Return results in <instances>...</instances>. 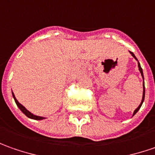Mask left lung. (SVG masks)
<instances>
[{"instance_id":"obj_1","label":"left lung","mask_w":155,"mask_h":155,"mask_svg":"<svg viewBox=\"0 0 155 155\" xmlns=\"http://www.w3.org/2000/svg\"><path fill=\"white\" fill-rule=\"evenodd\" d=\"M130 54L136 59V56H135V55H134V54H133L132 52H130ZM138 68H139V70H140V72H141V76H142V78H143V73H142V69H141V65H140V63H139V62H138ZM144 97H145V87H144V82H143V94H142V99H141V104H140V105H139V106H138V107H137V108H136V109L135 110V111H134V114H133V115L136 114V112L138 111V110L141 108V104H142V102H143V100H144Z\"/></svg>"}]
</instances>
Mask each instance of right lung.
I'll return each mask as SVG.
<instances>
[{"label": "right lung", "instance_id": "add662e5", "mask_svg": "<svg viewBox=\"0 0 155 155\" xmlns=\"http://www.w3.org/2000/svg\"><path fill=\"white\" fill-rule=\"evenodd\" d=\"M13 96H14V100H15V103H16V104L18 105V107L20 109V110H21V111H22V112H23L26 117H30V118H32V119H35V120H41V119H44V118H45V117H38V116H35V115L31 114L29 110H27L25 109L22 104H20V103H19V101H18V100L16 99V98L14 97V93H13Z\"/></svg>", "mask_w": 155, "mask_h": 155}]
</instances>
